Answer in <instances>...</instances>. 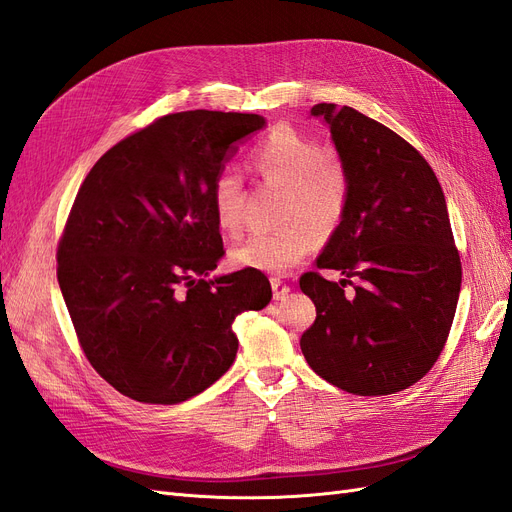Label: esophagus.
Instances as JSON below:
<instances>
[{
  "label": "esophagus",
  "mask_w": 512,
  "mask_h": 512,
  "mask_svg": "<svg viewBox=\"0 0 512 512\" xmlns=\"http://www.w3.org/2000/svg\"><path fill=\"white\" fill-rule=\"evenodd\" d=\"M271 288H273V299H275V301H280V299L288 297V292H290V286H288L286 282H282L280 277H273V280H271Z\"/></svg>",
  "instance_id": "1"
}]
</instances>
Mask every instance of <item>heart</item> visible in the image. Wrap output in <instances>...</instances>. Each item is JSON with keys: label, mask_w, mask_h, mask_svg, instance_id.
<instances>
[{"label": "heart", "mask_w": 512, "mask_h": 512, "mask_svg": "<svg viewBox=\"0 0 512 512\" xmlns=\"http://www.w3.org/2000/svg\"><path fill=\"white\" fill-rule=\"evenodd\" d=\"M256 173L282 185L280 222L273 232H256L230 252L232 265L282 275L294 269L316 247V238L329 239L342 226L350 198L348 170L335 153L290 126L273 128L252 151ZM243 177L224 168L211 183V211L224 235L243 228Z\"/></svg>", "instance_id": "obj_1"}]
</instances>
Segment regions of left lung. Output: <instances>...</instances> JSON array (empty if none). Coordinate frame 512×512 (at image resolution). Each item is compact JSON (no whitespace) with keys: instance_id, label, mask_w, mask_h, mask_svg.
I'll return each instance as SVG.
<instances>
[{"instance_id":"8db88e82","label":"left lung","mask_w":512,"mask_h":512,"mask_svg":"<svg viewBox=\"0 0 512 512\" xmlns=\"http://www.w3.org/2000/svg\"><path fill=\"white\" fill-rule=\"evenodd\" d=\"M312 115L329 123L350 198L316 260L344 280L329 282L318 271L299 280L316 305L301 350L337 389L391 395L438 361L455 318L461 260L444 192L421 153L382 123L324 102Z\"/></svg>"}]
</instances>
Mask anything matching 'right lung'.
<instances>
[{"label":"right lung","instance_id":"1","mask_svg":"<svg viewBox=\"0 0 512 512\" xmlns=\"http://www.w3.org/2000/svg\"><path fill=\"white\" fill-rule=\"evenodd\" d=\"M262 126L252 113L164 115L108 149L79 188L57 280L87 361L121 395L173 406L203 393L235 361L232 322L271 301L256 269L203 280L226 254L211 183Z\"/></svg>","mask_w":512,"mask_h":512}]
</instances>
